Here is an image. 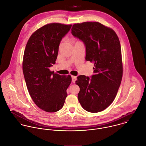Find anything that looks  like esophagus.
Listing matches in <instances>:
<instances>
[{
    "mask_svg": "<svg viewBox=\"0 0 146 146\" xmlns=\"http://www.w3.org/2000/svg\"><path fill=\"white\" fill-rule=\"evenodd\" d=\"M77 79V77L76 76H72V82H75L76 80Z\"/></svg>",
    "mask_w": 146,
    "mask_h": 146,
    "instance_id": "1",
    "label": "esophagus"
}]
</instances>
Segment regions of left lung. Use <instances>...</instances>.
I'll return each instance as SVG.
<instances>
[{"label":"left lung","mask_w":146,"mask_h":146,"mask_svg":"<svg viewBox=\"0 0 146 146\" xmlns=\"http://www.w3.org/2000/svg\"><path fill=\"white\" fill-rule=\"evenodd\" d=\"M72 34L85 46V59L94 64L91 79L79 76L78 99L82 108L91 113L101 112L113 102L120 86L123 65L120 42L116 32L98 22L73 25Z\"/></svg>","instance_id":"8db88e82"}]
</instances>
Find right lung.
Here are the masks:
<instances>
[{"label": "right lung", "mask_w": 146, "mask_h": 146, "mask_svg": "<svg viewBox=\"0 0 146 146\" xmlns=\"http://www.w3.org/2000/svg\"><path fill=\"white\" fill-rule=\"evenodd\" d=\"M71 27L46 24L31 34L25 49L23 70L29 93L35 104L47 112L62 108L72 82L70 75L61 76L50 70L55 64L60 42Z\"/></svg>", "instance_id": "right-lung-1"}]
</instances>
